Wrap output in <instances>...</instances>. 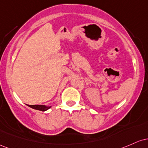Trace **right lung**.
Segmentation results:
<instances>
[{"instance_id":"add662e5","label":"right lung","mask_w":148,"mask_h":148,"mask_svg":"<svg viewBox=\"0 0 148 148\" xmlns=\"http://www.w3.org/2000/svg\"><path fill=\"white\" fill-rule=\"evenodd\" d=\"M28 106L34 109H36V110L40 111H45L51 108V106H45L42 105H28Z\"/></svg>"}]
</instances>
